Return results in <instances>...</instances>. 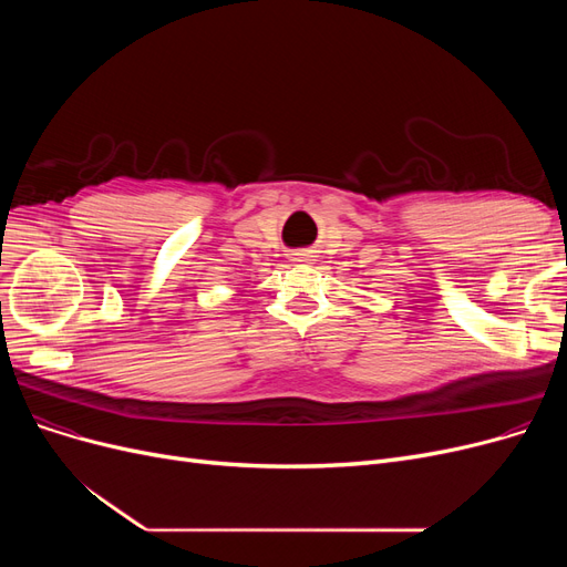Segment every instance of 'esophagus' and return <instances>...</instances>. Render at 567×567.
I'll use <instances>...</instances> for the list:
<instances>
[{"label":"esophagus","instance_id":"esophagus-1","mask_svg":"<svg viewBox=\"0 0 567 567\" xmlns=\"http://www.w3.org/2000/svg\"><path fill=\"white\" fill-rule=\"evenodd\" d=\"M299 261H301V259H299Z\"/></svg>","mask_w":567,"mask_h":567}]
</instances>
